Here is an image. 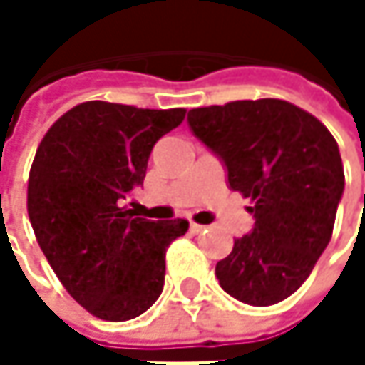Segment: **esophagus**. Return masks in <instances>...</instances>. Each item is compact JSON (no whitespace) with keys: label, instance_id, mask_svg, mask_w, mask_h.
Wrapping results in <instances>:
<instances>
[{"label":"esophagus","instance_id":"1","mask_svg":"<svg viewBox=\"0 0 365 365\" xmlns=\"http://www.w3.org/2000/svg\"><path fill=\"white\" fill-rule=\"evenodd\" d=\"M207 226H202V224H196V222H190V230L194 232V235H198V232H202Z\"/></svg>","mask_w":365,"mask_h":365}]
</instances>
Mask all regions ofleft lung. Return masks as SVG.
Segmentation results:
<instances>
[{
  "label": "left lung",
  "instance_id": "8db88e82",
  "mask_svg": "<svg viewBox=\"0 0 365 365\" xmlns=\"http://www.w3.org/2000/svg\"><path fill=\"white\" fill-rule=\"evenodd\" d=\"M235 192L254 200V230L215 266L226 294L270 307L292 296L328 247L344 190L338 143L309 111L281 99L232 101L187 113Z\"/></svg>",
  "mask_w": 365,
  "mask_h": 365
}]
</instances>
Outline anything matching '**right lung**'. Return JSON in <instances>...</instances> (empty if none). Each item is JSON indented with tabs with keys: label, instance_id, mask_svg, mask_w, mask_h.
Wrapping results in <instances>:
<instances>
[{
	"label": "right lung",
	"instance_id": "1",
	"mask_svg": "<svg viewBox=\"0 0 365 365\" xmlns=\"http://www.w3.org/2000/svg\"><path fill=\"white\" fill-rule=\"evenodd\" d=\"M183 118L182 108L86 101L37 148L27 185L37 243L69 296L99 319H135L163 292L167 247L187 222H150L126 198L143 183L154 143Z\"/></svg>",
	"mask_w": 365,
	"mask_h": 365
}]
</instances>
